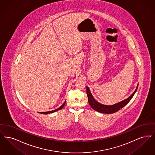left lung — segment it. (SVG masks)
<instances>
[{
  "mask_svg": "<svg viewBox=\"0 0 155 155\" xmlns=\"http://www.w3.org/2000/svg\"><path fill=\"white\" fill-rule=\"evenodd\" d=\"M138 87V84L137 86V88L135 89V90L133 92V94L130 97H128V98L123 100V101H121L118 103H115V104H112V105H105V104H103L98 102L95 99V98L94 97V96L91 93L90 89L87 86V96H88V98L89 104H90V106H91V107L94 110L97 111L99 113H105V114L114 113L117 111L119 110H120L121 109H122L123 107H124L125 105L131 101V99L133 98L134 94L137 92Z\"/></svg>",
  "mask_w": 155,
  "mask_h": 155,
  "instance_id": "8db88e82",
  "label": "left lung"
}]
</instances>
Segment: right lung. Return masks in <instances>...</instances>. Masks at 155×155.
I'll return each mask as SVG.
<instances>
[{
	"mask_svg": "<svg viewBox=\"0 0 155 155\" xmlns=\"http://www.w3.org/2000/svg\"><path fill=\"white\" fill-rule=\"evenodd\" d=\"M66 100L65 101V102L63 103V104L60 106V107H59L58 109H55V110H54L52 111H47V112H41V114H49V113H54V112H55V111H57L59 110H60V109H61L64 106V105H65V104H66Z\"/></svg>",
	"mask_w": 155,
	"mask_h": 155,
	"instance_id": "add662e5",
	"label": "right lung"
}]
</instances>
